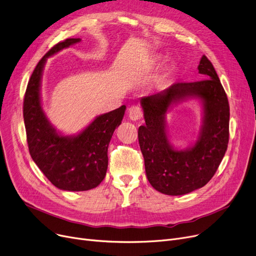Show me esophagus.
I'll list each match as a JSON object with an SVG mask.
<instances>
[{"mask_svg": "<svg viewBox=\"0 0 256 256\" xmlns=\"http://www.w3.org/2000/svg\"><path fill=\"white\" fill-rule=\"evenodd\" d=\"M128 117L134 121L141 120L143 118V112L141 108L138 106H132L128 109Z\"/></svg>", "mask_w": 256, "mask_h": 256, "instance_id": "esophagus-1", "label": "esophagus"}]
</instances>
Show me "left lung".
<instances>
[{
	"label": "left lung",
	"mask_w": 256,
	"mask_h": 256,
	"mask_svg": "<svg viewBox=\"0 0 256 256\" xmlns=\"http://www.w3.org/2000/svg\"><path fill=\"white\" fill-rule=\"evenodd\" d=\"M198 72L204 80L176 83L140 100L145 124L139 128L138 138L146 176L156 191L166 195H184L206 186L216 173L227 150V96L206 56L199 62ZM188 98H198L203 104V126L196 144L178 151L168 141L166 113L171 105Z\"/></svg>",
	"instance_id": "1"
}]
</instances>
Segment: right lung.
<instances>
[{
  "instance_id": "right-lung-1",
  "label": "right lung",
  "mask_w": 256,
  "mask_h": 256,
  "mask_svg": "<svg viewBox=\"0 0 256 256\" xmlns=\"http://www.w3.org/2000/svg\"><path fill=\"white\" fill-rule=\"evenodd\" d=\"M80 42L68 38L52 46L38 62L24 98V120L30 154L46 178L60 190L88 191L106 176L108 146L122 121L126 106L98 116L76 136H64L46 116L40 100V85L46 59Z\"/></svg>"
}]
</instances>
